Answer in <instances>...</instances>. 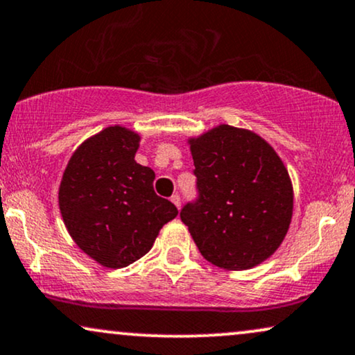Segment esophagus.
Segmentation results:
<instances>
[{
  "mask_svg": "<svg viewBox=\"0 0 355 355\" xmlns=\"http://www.w3.org/2000/svg\"><path fill=\"white\" fill-rule=\"evenodd\" d=\"M170 201H172V203L177 206L178 209H180V206H182V203H180V196L177 195V193H175V195H172V198H170Z\"/></svg>",
  "mask_w": 355,
  "mask_h": 355,
  "instance_id": "obj_1",
  "label": "esophagus"
}]
</instances>
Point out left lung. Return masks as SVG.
<instances>
[{
  "label": "left lung",
  "mask_w": 355,
  "mask_h": 355,
  "mask_svg": "<svg viewBox=\"0 0 355 355\" xmlns=\"http://www.w3.org/2000/svg\"><path fill=\"white\" fill-rule=\"evenodd\" d=\"M188 146L200 198L182 209L201 255L224 270H248L284 242L293 216V185L266 139L219 124Z\"/></svg>",
  "instance_id": "8db88e82"
}]
</instances>
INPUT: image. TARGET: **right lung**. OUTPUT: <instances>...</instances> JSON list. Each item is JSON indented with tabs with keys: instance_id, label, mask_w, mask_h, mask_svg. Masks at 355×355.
<instances>
[{
	"instance_id": "add662e5",
	"label": "right lung",
	"mask_w": 355,
	"mask_h": 355,
	"mask_svg": "<svg viewBox=\"0 0 355 355\" xmlns=\"http://www.w3.org/2000/svg\"><path fill=\"white\" fill-rule=\"evenodd\" d=\"M141 136L110 125L85 139L62 175L58 208L71 239L107 268H123L146 255L164 224L178 214L155 195L154 170L134 160Z\"/></svg>"
}]
</instances>
